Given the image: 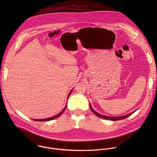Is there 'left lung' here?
I'll return each mask as SVG.
<instances>
[{"label":"left lung","instance_id":"8db88e82","mask_svg":"<svg viewBox=\"0 0 157 157\" xmlns=\"http://www.w3.org/2000/svg\"><path fill=\"white\" fill-rule=\"evenodd\" d=\"M90 110L92 111V112H93L95 115L98 116V117L100 118H105V119H107V120H111L112 121H117V120H123V119H124L127 117H128L129 116H130L131 114H132L134 112H132L129 114H128L126 115H124V116H121V117H108V116H105V115H101L97 112H95L91 107L90 105Z\"/></svg>","mask_w":157,"mask_h":157}]
</instances>
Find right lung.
<instances>
[{
    "instance_id": "add662e5",
    "label": "right lung",
    "mask_w": 157,
    "mask_h": 157,
    "mask_svg": "<svg viewBox=\"0 0 157 157\" xmlns=\"http://www.w3.org/2000/svg\"><path fill=\"white\" fill-rule=\"evenodd\" d=\"M71 91L70 92V93L69 94V95H68V97H69V95H70V94H71ZM67 97V98H68ZM67 105H66V106L65 107V108L62 110V111L60 112V113H59V114H57V115H55V116H54V117H51V118H46V119H39V120H35V121H50V120H54V119H55V118H58V117H59L62 113H63V112L65 111V110L66 109V108H67Z\"/></svg>"
}]
</instances>
